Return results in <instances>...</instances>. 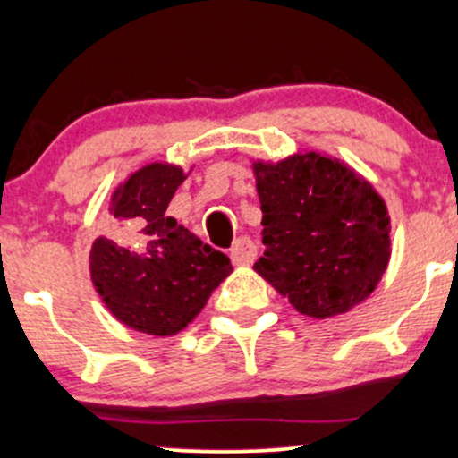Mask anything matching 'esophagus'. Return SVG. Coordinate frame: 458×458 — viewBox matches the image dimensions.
I'll return each mask as SVG.
<instances>
[{"label": "esophagus", "mask_w": 458, "mask_h": 458, "mask_svg": "<svg viewBox=\"0 0 458 458\" xmlns=\"http://www.w3.org/2000/svg\"><path fill=\"white\" fill-rule=\"evenodd\" d=\"M230 259L236 267H247L251 265L256 259V245L254 241L250 239V236H239V239L234 241V245L230 247Z\"/></svg>", "instance_id": "34e87169"}]
</instances>
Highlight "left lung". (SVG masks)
I'll use <instances>...</instances> for the list:
<instances>
[{
  "mask_svg": "<svg viewBox=\"0 0 458 458\" xmlns=\"http://www.w3.org/2000/svg\"><path fill=\"white\" fill-rule=\"evenodd\" d=\"M265 254L254 271L297 312L331 318L379 286L392 256L390 213L349 163L317 150L251 163Z\"/></svg>",
  "mask_w": 458,
  "mask_h": 458,
  "instance_id": "obj_1",
  "label": "left lung"
}]
</instances>
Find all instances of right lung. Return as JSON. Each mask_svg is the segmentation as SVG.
I'll use <instances>...</instances> for the list:
<instances>
[{
	"label": "right lung",
	"mask_w": 458,
	"mask_h": 458,
	"mask_svg": "<svg viewBox=\"0 0 458 458\" xmlns=\"http://www.w3.org/2000/svg\"><path fill=\"white\" fill-rule=\"evenodd\" d=\"M185 178L167 161L129 174L109 198L120 239L98 236L90 250V277L105 308L127 327L161 338L185 329L233 273L228 256L167 217Z\"/></svg>",
	"instance_id": "add662e5"
}]
</instances>
